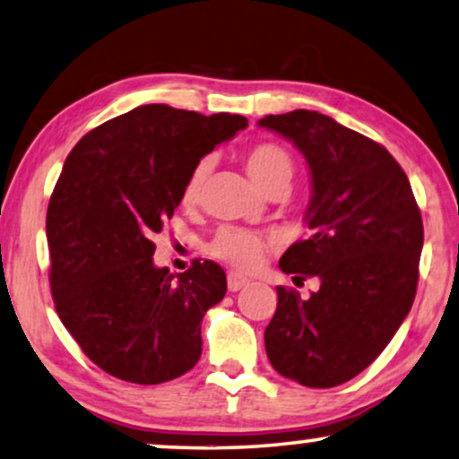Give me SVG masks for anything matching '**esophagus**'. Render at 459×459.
<instances>
[{
  "instance_id": "esophagus-1",
  "label": "esophagus",
  "mask_w": 459,
  "mask_h": 459,
  "mask_svg": "<svg viewBox=\"0 0 459 459\" xmlns=\"http://www.w3.org/2000/svg\"><path fill=\"white\" fill-rule=\"evenodd\" d=\"M226 283H229V291H239L249 283V279H246L239 273H229V277H226Z\"/></svg>"
}]
</instances>
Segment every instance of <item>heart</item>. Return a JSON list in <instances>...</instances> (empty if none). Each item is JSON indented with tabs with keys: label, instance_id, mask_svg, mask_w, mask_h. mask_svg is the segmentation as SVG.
Returning <instances> with one entry per match:
<instances>
[{
	"label": "heart",
	"instance_id": "1",
	"mask_svg": "<svg viewBox=\"0 0 459 459\" xmlns=\"http://www.w3.org/2000/svg\"><path fill=\"white\" fill-rule=\"evenodd\" d=\"M243 163H246L249 178L262 191H268L274 185L290 186L293 176V159L283 146L273 143L255 144L243 155ZM210 166V159H201L188 174L185 186H182V204L186 207L197 205L201 201ZM273 246L274 241L271 237L254 233V230L247 229H237V226H222L212 237V241L207 243V254L220 262H226L237 271H254V268L260 266V262L264 260L266 252Z\"/></svg>",
	"mask_w": 459,
	"mask_h": 459
}]
</instances>
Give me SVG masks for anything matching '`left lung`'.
<instances>
[{
	"mask_svg": "<svg viewBox=\"0 0 459 459\" xmlns=\"http://www.w3.org/2000/svg\"><path fill=\"white\" fill-rule=\"evenodd\" d=\"M258 126L291 140L310 169V237L281 255L279 268L321 287H277L266 325L268 361L310 388L359 376L388 346L411 310L424 224L411 185L382 144L316 111L266 115Z\"/></svg>",
	"mask_w": 459,
	"mask_h": 459,
	"instance_id": "left-lung-1",
	"label": "left lung"
}]
</instances>
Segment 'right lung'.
<instances>
[{"label":"right lung","instance_id":"add662e5","mask_svg":"<svg viewBox=\"0 0 459 459\" xmlns=\"http://www.w3.org/2000/svg\"><path fill=\"white\" fill-rule=\"evenodd\" d=\"M243 115L144 105L85 134L66 157L46 216L50 285L63 325L107 374L180 377L201 357V321L226 293L216 262L180 274L152 264L163 222L201 157L246 130Z\"/></svg>","mask_w":459,"mask_h":459}]
</instances>
